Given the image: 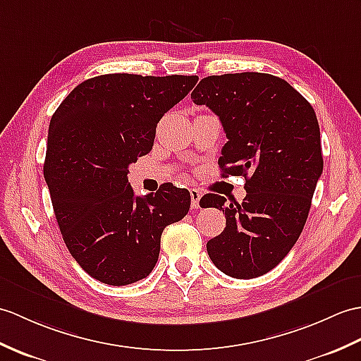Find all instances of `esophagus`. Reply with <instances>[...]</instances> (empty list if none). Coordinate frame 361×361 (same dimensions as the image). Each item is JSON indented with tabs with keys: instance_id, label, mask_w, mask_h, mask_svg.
<instances>
[{
	"instance_id": "34e87169",
	"label": "esophagus",
	"mask_w": 361,
	"mask_h": 361,
	"mask_svg": "<svg viewBox=\"0 0 361 361\" xmlns=\"http://www.w3.org/2000/svg\"><path fill=\"white\" fill-rule=\"evenodd\" d=\"M190 201H192V209H198L200 207V198H201V192L198 189H190Z\"/></svg>"
}]
</instances>
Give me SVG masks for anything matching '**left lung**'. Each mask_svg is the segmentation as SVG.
I'll return each instance as SVG.
<instances>
[{"mask_svg": "<svg viewBox=\"0 0 361 361\" xmlns=\"http://www.w3.org/2000/svg\"><path fill=\"white\" fill-rule=\"evenodd\" d=\"M190 98L223 124V177L246 178L243 203L228 204L216 194L200 200L226 216L224 231L207 241V254L226 275L255 279L289 254L307 220L323 172L315 112L288 81L259 72L211 75Z\"/></svg>", "mask_w": 361, "mask_h": 361, "instance_id": "8db88e82", "label": "left lung"}]
</instances>
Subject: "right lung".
Returning a JSON list of instances; mask_svg holds the SVG:
<instances>
[{
  "label": "right lung",
  "mask_w": 361,
  "mask_h": 361,
  "mask_svg": "<svg viewBox=\"0 0 361 361\" xmlns=\"http://www.w3.org/2000/svg\"><path fill=\"white\" fill-rule=\"evenodd\" d=\"M197 81V75H99L75 87L52 115L44 178L66 246L95 280L126 286L146 279L164 228L188 214L189 190L166 183L135 197L128 173L152 149L158 121Z\"/></svg>",
  "instance_id": "1"
}]
</instances>
